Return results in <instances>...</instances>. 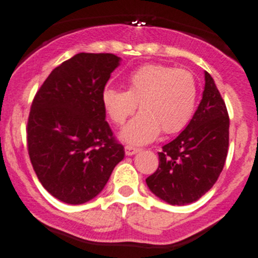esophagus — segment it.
Returning a JSON list of instances; mask_svg holds the SVG:
<instances>
[{
  "instance_id": "34e87169",
  "label": "esophagus",
  "mask_w": 258,
  "mask_h": 258,
  "mask_svg": "<svg viewBox=\"0 0 258 258\" xmlns=\"http://www.w3.org/2000/svg\"><path fill=\"white\" fill-rule=\"evenodd\" d=\"M140 148H137V147H134V146H130V145H127L126 147H124V152H126V155L127 156H132V155H136L137 152H140Z\"/></svg>"
}]
</instances>
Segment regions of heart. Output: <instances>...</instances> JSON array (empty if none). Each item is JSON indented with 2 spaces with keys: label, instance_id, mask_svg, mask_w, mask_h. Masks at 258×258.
<instances>
[{
  "label": "heart",
  "instance_id": "obj_1",
  "mask_svg": "<svg viewBox=\"0 0 258 258\" xmlns=\"http://www.w3.org/2000/svg\"><path fill=\"white\" fill-rule=\"evenodd\" d=\"M127 90L107 87L101 102L108 118L121 126L135 113L139 103L141 113L121 131L122 141L145 145L160 136L182 131L191 121L197 105L194 75L187 70L150 63L130 74Z\"/></svg>",
  "mask_w": 258,
  "mask_h": 258
}]
</instances>
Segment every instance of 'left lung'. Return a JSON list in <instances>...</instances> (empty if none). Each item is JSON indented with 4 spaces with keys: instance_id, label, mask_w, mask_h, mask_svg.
<instances>
[{
    "instance_id": "1",
    "label": "left lung",
    "mask_w": 258,
    "mask_h": 258,
    "mask_svg": "<svg viewBox=\"0 0 258 258\" xmlns=\"http://www.w3.org/2000/svg\"><path fill=\"white\" fill-rule=\"evenodd\" d=\"M230 118L225 101L205 71L202 100L186 128L158 152L160 165L146 178L155 196L170 205L197 201L216 183L228 150Z\"/></svg>"
}]
</instances>
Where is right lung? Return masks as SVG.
Listing matches in <instances>:
<instances>
[{"label":"right lung","mask_w":258,"mask_h":258,"mask_svg":"<svg viewBox=\"0 0 258 258\" xmlns=\"http://www.w3.org/2000/svg\"><path fill=\"white\" fill-rule=\"evenodd\" d=\"M121 58L77 53L62 62L36 93L27 122L31 163L42 186L59 201L95 199L124 157L101 102Z\"/></svg>","instance_id":"right-lung-1"}]
</instances>
